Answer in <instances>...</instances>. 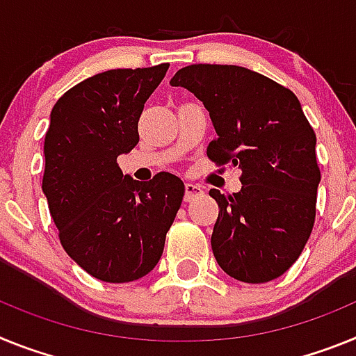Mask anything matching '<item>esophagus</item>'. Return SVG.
I'll list each match as a JSON object with an SVG mask.
<instances>
[{
    "label": "esophagus",
    "instance_id": "esophagus-1",
    "mask_svg": "<svg viewBox=\"0 0 356 356\" xmlns=\"http://www.w3.org/2000/svg\"><path fill=\"white\" fill-rule=\"evenodd\" d=\"M200 193H202V188H200L199 184H193V182H186V184H184V200H186V202H190L191 199H195Z\"/></svg>",
    "mask_w": 356,
    "mask_h": 356
}]
</instances>
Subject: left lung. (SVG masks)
I'll return each instance as SVG.
<instances>
[{
    "mask_svg": "<svg viewBox=\"0 0 356 356\" xmlns=\"http://www.w3.org/2000/svg\"><path fill=\"white\" fill-rule=\"evenodd\" d=\"M209 111L216 138L208 157L242 170V190L222 195L211 249L225 274L267 283L299 258L315 222L321 170L315 132L290 89L256 71L191 64L170 80Z\"/></svg>",
    "mask_w": 356,
    "mask_h": 356,
    "instance_id": "1",
    "label": "left lung"
}]
</instances>
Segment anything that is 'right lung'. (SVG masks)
Masks as SVG:
<instances>
[{
	"label": "right lung",
	"instance_id": "add662e5",
	"mask_svg": "<svg viewBox=\"0 0 356 356\" xmlns=\"http://www.w3.org/2000/svg\"><path fill=\"white\" fill-rule=\"evenodd\" d=\"M170 64L109 70L58 98L44 138V191L64 251L105 283L147 276L159 261L184 184L159 172L123 175L118 156L140 141L145 102Z\"/></svg>",
	"mask_w": 356,
	"mask_h": 356
}]
</instances>
